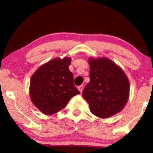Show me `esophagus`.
Here are the masks:
<instances>
[{"label": "esophagus", "mask_w": 153, "mask_h": 153, "mask_svg": "<svg viewBox=\"0 0 153 153\" xmlns=\"http://www.w3.org/2000/svg\"><path fill=\"white\" fill-rule=\"evenodd\" d=\"M78 89H79V91L81 92V93H82V90H83V85H80V86H79Z\"/></svg>", "instance_id": "34e87169"}]
</instances>
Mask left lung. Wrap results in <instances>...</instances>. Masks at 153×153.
I'll list each match as a JSON object with an SVG mask.
<instances>
[{
	"instance_id": "obj_1",
	"label": "left lung",
	"mask_w": 153,
	"mask_h": 153,
	"mask_svg": "<svg viewBox=\"0 0 153 153\" xmlns=\"http://www.w3.org/2000/svg\"><path fill=\"white\" fill-rule=\"evenodd\" d=\"M90 81L82 91L90 111L106 119L118 113L129 96V82L119 66L106 57H89Z\"/></svg>"
}]
</instances>
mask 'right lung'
<instances>
[{
    "label": "right lung",
    "instance_id": "add662e5",
    "mask_svg": "<svg viewBox=\"0 0 153 153\" xmlns=\"http://www.w3.org/2000/svg\"><path fill=\"white\" fill-rule=\"evenodd\" d=\"M71 57L55 58L42 65L32 74L30 96L32 103L42 113H56L80 92L74 86L73 74L68 66Z\"/></svg>",
    "mask_w": 153,
    "mask_h": 153
}]
</instances>
